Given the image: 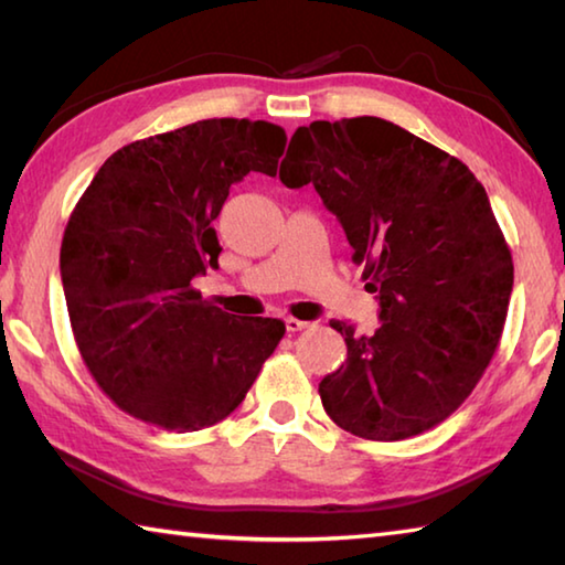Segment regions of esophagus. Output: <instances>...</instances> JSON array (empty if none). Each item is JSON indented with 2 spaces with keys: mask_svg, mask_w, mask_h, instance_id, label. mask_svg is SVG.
Segmentation results:
<instances>
[{
  "mask_svg": "<svg viewBox=\"0 0 565 565\" xmlns=\"http://www.w3.org/2000/svg\"><path fill=\"white\" fill-rule=\"evenodd\" d=\"M284 323H286V331H289V333L303 331V329H309V327H311V321H301V319H294V317H289V319H286Z\"/></svg>",
  "mask_w": 565,
  "mask_h": 565,
  "instance_id": "obj_1",
  "label": "esophagus"
}]
</instances>
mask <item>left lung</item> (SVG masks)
Segmentation results:
<instances>
[{
	"instance_id": "1",
	"label": "left lung",
	"mask_w": 565,
	"mask_h": 565,
	"mask_svg": "<svg viewBox=\"0 0 565 565\" xmlns=\"http://www.w3.org/2000/svg\"><path fill=\"white\" fill-rule=\"evenodd\" d=\"M279 179L319 191L381 306L371 337L331 321L349 356L319 384L327 414L369 441L441 424L499 349L513 289L511 248L481 181L379 117L299 127Z\"/></svg>"
}]
</instances>
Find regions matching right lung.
Returning a JSON list of instances; mask_svg holds the SVG:
<instances>
[{
    "instance_id": "add662e5",
    "label": "right lung",
    "mask_w": 565,
    "mask_h": 565,
    "mask_svg": "<svg viewBox=\"0 0 565 565\" xmlns=\"http://www.w3.org/2000/svg\"><path fill=\"white\" fill-rule=\"evenodd\" d=\"M286 131L204 119L131 141L104 161L64 228L66 309L89 374L145 424L186 434L242 404L284 321L202 299L191 281L218 262L214 218L248 171L276 177Z\"/></svg>"
}]
</instances>
